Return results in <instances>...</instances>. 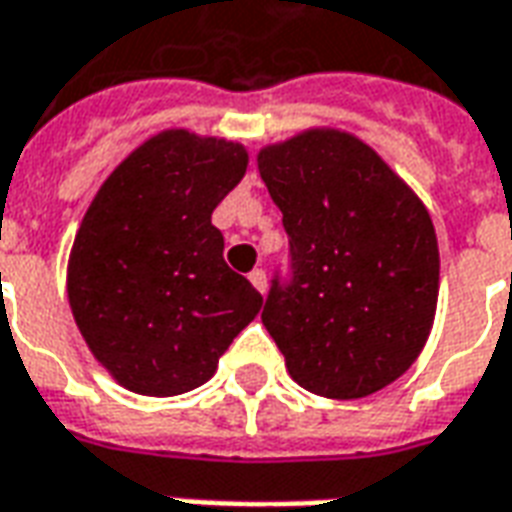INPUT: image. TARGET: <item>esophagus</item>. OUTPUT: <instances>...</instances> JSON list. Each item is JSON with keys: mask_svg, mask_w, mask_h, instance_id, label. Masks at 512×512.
Returning <instances> with one entry per match:
<instances>
[{"mask_svg": "<svg viewBox=\"0 0 512 512\" xmlns=\"http://www.w3.org/2000/svg\"><path fill=\"white\" fill-rule=\"evenodd\" d=\"M249 282L255 285L260 293H266V271L263 268H255V271H249Z\"/></svg>", "mask_w": 512, "mask_h": 512, "instance_id": "34e87169", "label": "esophagus"}]
</instances>
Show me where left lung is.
Instances as JSON below:
<instances>
[{"label": "left lung", "mask_w": 512, "mask_h": 512, "mask_svg": "<svg viewBox=\"0 0 512 512\" xmlns=\"http://www.w3.org/2000/svg\"><path fill=\"white\" fill-rule=\"evenodd\" d=\"M293 279H274L263 326L307 392L356 400L417 362L436 318L439 241L425 202L359 136L307 128L260 147Z\"/></svg>", "instance_id": "8db88e82"}]
</instances>
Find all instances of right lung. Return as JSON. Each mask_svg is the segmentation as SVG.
<instances>
[{"mask_svg":"<svg viewBox=\"0 0 512 512\" xmlns=\"http://www.w3.org/2000/svg\"><path fill=\"white\" fill-rule=\"evenodd\" d=\"M246 164L241 142L167 128L112 169L84 213L68 301L87 348L128 392L172 397L202 386L263 307L224 263L211 224Z\"/></svg>","mask_w":512,"mask_h":512,"instance_id":"right-lung-1","label":"right lung"}]
</instances>
